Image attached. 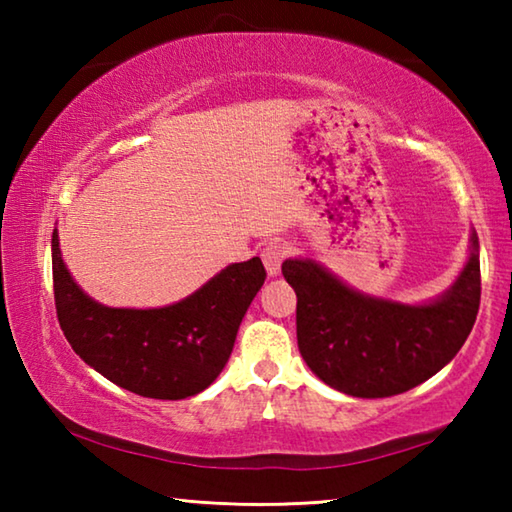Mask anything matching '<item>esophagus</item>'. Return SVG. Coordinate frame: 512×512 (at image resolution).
I'll return each instance as SVG.
<instances>
[{
  "mask_svg": "<svg viewBox=\"0 0 512 512\" xmlns=\"http://www.w3.org/2000/svg\"><path fill=\"white\" fill-rule=\"evenodd\" d=\"M287 255H289L287 244H280V241H275V244H268L262 250V262L266 266V273L271 277L280 273L282 262H284V257H287Z\"/></svg>",
  "mask_w": 512,
  "mask_h": 512,
  "instance_id": "34e87169",
  "label": "esophagus"
}]
</instances>
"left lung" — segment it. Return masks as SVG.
Returning <instances> with one entry per match:
<instances>
[{
  "instance_id": "left-lung-1",
  "label": "left lung",
  "mask_w": 512,
  "mask_h": 512,
  "mask_svg": "<svg viewBox=\"0 0 512 512\" xmlns=\"http://www.w3.org/2000/svg\"><path fill=\"white\" fill-rule=\"evenodd\" d=\"M282 275L298 296L302 359L327 386L352 397H391L427 381L463 348L479 314L476 232L461 275L424 305L354 291L314 259H287Z\"/></svg>"
}]
</instances>
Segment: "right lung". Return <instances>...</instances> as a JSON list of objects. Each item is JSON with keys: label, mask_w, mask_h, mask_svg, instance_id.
I'll use <instances>...</instances> for the list:
<instances>
[{"label": "right lung", "mask_w": 512, "mask_h": 512, "mask_svg": "<svg viewBox=\"0 0 512 512\" xmlns=\"http://www.w3.org/2000/svg\"><path fill=\"white\" fill-rule=\"evenodd\" d=\"M54 298L72 350L126 391L153 400H185L221 375L241 318L266 280L259 257L225 266L176 305L117 309L92 300L60 257L51 237Z\"/></svg>", "instance_id": "right-lung-1"}]
</instances>
